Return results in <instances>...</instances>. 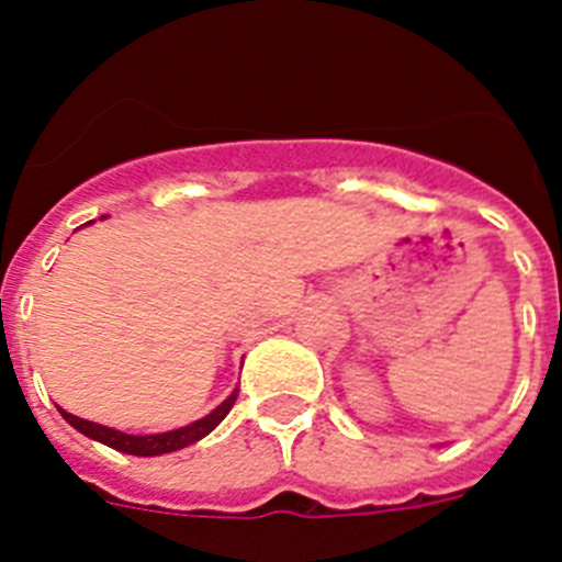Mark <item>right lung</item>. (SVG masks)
<instances>
[{
	"instance_id": "obj_1",
	"label": "right lung",
	"mask_w": 562,
	"mask_h": 562,
	"mask_svg": "<svg viewBox=\"0 0 562 562\" xmlns=\"http://www.w3.org/2000/svg\"><path fill=\"white\" fill-rule=\"evenodd\" d=\"M236 396H238V389H233V394L227 396L222 405H216L211 414L191 422V425H186V428L166 430V434H146V436L123 434V430L106 428V425H98V422H89V419H81V416L67 414L64 408L58 411H61V416L72 425V428L81 430V434L89 436V439L101 441V445H106V448L121 450V453H128V456H162V453H173V450L188 448V445H193V441L205 439V436L211 434V430L216 428L227 414H231Z\"/></svg>"
}]
</instances>
